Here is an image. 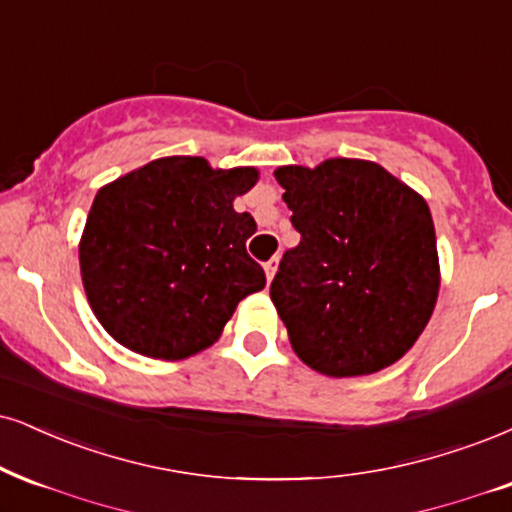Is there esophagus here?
Masks as SVG:
<instances>
[{
	"label": "esophagus",
	"mask_w": 512,
	"mask_h": 512,
	"mask_svg": "<svg viewBox=\"0 0 512 512\" xmlns=\"http://www.w3.org/2000/svg\"><path fill=\"white\" fill-rule=\"evenodd\" d=\"M277 263H280V261H277V256H275V258H270V261L266 263V266H263V268H266L268 282H270V280H273V277H275V273H277Z\"/></svg>",
	"instance_id": "esophagus-1"
}]
</instances>
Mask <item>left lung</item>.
<instances>
[{
	"instance_id": "8db88e82",
	"label": "left lung",
	"mask_w": 512,
	"mask_h": 512,
	"mask_svg": "<svg viewBox=\"0 0 512 512\" xmlns=\"http://www.w3.org/2000/svg\"><path fill=\"white\" fill-rule=\"evenodd\" d=\"M275 180L301 235L270 285L296 356L330 377L399 361L430 323L439 294L427 201L361 159L282 166Z\"/></svg>"
}]
</instances>
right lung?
<instances>
[{
	"mask_svg": "<svg viewBox=\"0 0 512 512\" xmlns=\"http://www.w3.org/2000/svg\"><path fill=\"white\" fill-rule=\"evenodd\" d=\"M256 168L166 156L102 187L80 239V275L104 330L125 349L180 361L218 342L244 296L266 287L246 254L256 232L232 201Z\"/></svg>",
	"mask_w": 512,
	"mask_h": 512,
	"instance_id": "add662e5",
	"label": "right lung"
}]
</instances>
